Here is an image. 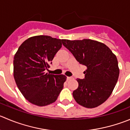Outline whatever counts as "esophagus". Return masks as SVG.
I'll list each match as a JSON object with an SVG mask.
<instances>
[{"instance_id":"esophagus-1","label":"esophagus","mask_w":130,"mask_h":130,"mask_svg":"<svg viewBox=\"0 0 130 130\" xmlns=\"http://www.w3.org/2000/svg\"><path fill=\"white\" fill-rule=\"evenodd\" d=\"M72 79V78L71 77H67V80H70V79Z\"/></svg>"}]
</instances>
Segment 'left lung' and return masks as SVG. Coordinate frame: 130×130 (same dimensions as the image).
<instances>
[{"label": "left lung", "instance_id": "obj_1", "mask_svg": "<svg viewBox=\"0 0 130 130\" xmlns=\"http://www.w3.org/2000/svg\"><path fill=\"white\" fill-rule=\"evenodd\" d=\"M63 45L81 65L87 67L85 77L77 79L78 88L73 91L76 102L86 108L105 102L118 81L119 69L116 56L102 42L91 39H62Z\"/></svg>", "mask_w": 130, "mask_h": 130}]
</instances>
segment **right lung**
I'll return each mask as SVG.
<instances>
[{"label":"right lung","instance_id":"1","mask_svg":"<svg viewBox=\"0 0 130 130\" xmlns=\"http://www.w3.org/2000/svg\"><path fill=\"white\" fill-rule=\"evenodd\" d=\"M62 39L47 36L31 37L16 51L13 75L18 88L31 104L42 107L57 100L67 79L65 75L45 73L62 46Z\"/></svg>","mask_w":130,"mask_h":130}]
</instances>
